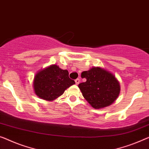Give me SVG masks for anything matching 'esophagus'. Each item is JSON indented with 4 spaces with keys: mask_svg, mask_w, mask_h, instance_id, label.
Returning a JSON list of instances; mask_svg holds the SVG:
<instances>
[{
    "mask_svg": "<svg viewBox=\"0 0 149 149\" xmlns=\"http://www.w3.org/2000/svg\"><path fill=\"white\" fill-rule=\"evenodd\" d=\"M79 81H80V79H76L75 80V84H76V85H78V84H79Z\"/></svg>",
    "mask_w": 149,
    "mask_h": 149,
    "instance_id": "esophagus-1",
    "label": "esophagus"
}]
</instances>
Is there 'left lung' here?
Segmentation results:
<instances>
[{"label": "left lung", "instance_id": "1", "mask_svg": "<svg viewBox=\"0 0 149 149\" xmlns=\"http://www.w3.org/2000/svg\"><path fill=\"white\" fill-rule=\"evenodd\" d=\"M86 81L78 85L84 98L95 109L110 106L116 100L120 86L115 75L100 67H94L81 73Z\"/></svg>", "mask_w": 149, "mask_h": 149}]
</instances>
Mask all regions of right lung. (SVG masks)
<instances>
[{
    "mask_svg": "<svg viewBox=\"0 0 149 149\" xmlns=\"http://www.w3.org/2000/svg\"><path fill=\"white\" fill-rule=\"evenodd\" d=\"M75 84L69 77L68 70L57 65H51L39 70L33 79L35 94L47 101H53L63 94L66 89Z\"/></svg>",
    "mask_w": 149,
    "mask_h": 149,
    "instance_id": "obj_1",
    "label": "right lung"
}]
</instances>
